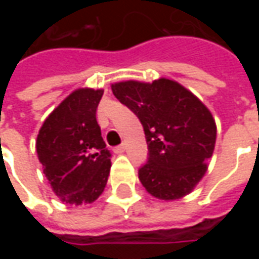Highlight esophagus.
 I'll return each instance as SVG.
<instances>
[{"label": "esophagus", "instance_id": "34e87169", "mask_svg": "<svg viewBox=\"0 0 259 259\" xmlns=\"http://www.w3.org/2000/svg\"><path fill=\"white\" fill-rule=\"evenodd\" d=\"M124 150H126V144H120V146L115 148V152L116 154H122V152H124Z\"/></svg>", "mask_w": 259, "mask_h": 259}]
</instances>
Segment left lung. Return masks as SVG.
<instances>
[{
  "instance_id": "1",
  "label": "left lung",
  "mask_w": 259,
  "mask_h": 259,
  "mask_svg": "<svg viewBox=\"0 0 259 259\" xmlns=\"http://www.w3.org/2000/svg\"><path fill=\"white\" fill-rule=\"evenodd\" d=\"M113 96L140 119L148 162L139 170L141 185L158 200L183 198L204 178L217 141L211 111L178 81L126 80L111 85Z\"/></svg>"
}]
</instances>
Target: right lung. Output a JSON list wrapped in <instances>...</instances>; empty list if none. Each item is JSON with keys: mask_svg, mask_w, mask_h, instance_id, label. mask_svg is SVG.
<instances>
[{"mask_svg": "<svg viewBox=\"0 0 259 259\" xmlns=\"http://www.w3.org/2000/svg\"><path fill=\"white\" fill-rule=\"evenodd\" d=\"M104 90L72 91L38 130L36 151L51 189L70 205L91 204L102 194L111 170L96 112Z\"/></svg>", "mask_w": 259, "mask_h": 259, "instance_id": "right-lung-1", "label": "right lung"}]
</instances>
